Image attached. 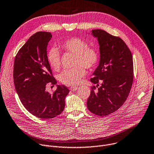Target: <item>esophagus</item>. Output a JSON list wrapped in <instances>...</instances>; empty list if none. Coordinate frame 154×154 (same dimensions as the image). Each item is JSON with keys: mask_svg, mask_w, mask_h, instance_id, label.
I'll return each instance as SVG.
<instances>
[{"mask_svg": "<svg viewBox=\"0 0 154 154\" xmlns=\"http://www.w3.org/2000/svg\"><path fill=\"white\" fill-rule=\"evenodd\" d=\"M77 87H74V86H73V87H70V90H71V91H75L77 89Z\"/></svg>", "mask_w": 154, "mask_h": 154, "instance_id": "34e87169", "label": "esophagus"}]
</instances>
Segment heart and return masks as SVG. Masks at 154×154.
I'll return each instance as SVG.
<instances>
[{
	"label": "heart",
	"mask_w": 154,
	"mask_h": 154,
	"mask_svg": "<svg viewBox=\"0 0 154 154\" xmlns=\"http://www.w3.org/2000/svg\"><path fill=\"white\" fill-rule=\"evenodd\" d=\"M60 49L67 53L75 54V66L72 69H66L61 72L59 80L67 86L79 85L82 78L85 75L86 71L84 67L88 69L95 67L100 60L98 51L94 48L89 47L85 41L79 38H69L59 44ZM47 59L49 66L54 70H58L60 66V55L59 51L51 48L48 53Z\"/></svg>",
	"instance_id": "obj_1"
}]
</instances>
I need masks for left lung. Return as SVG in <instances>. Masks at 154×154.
<instances>
[{
	"instance_id": "1",
	"label": "left lung",
	"mask_w": 154,
	"mask_h": 154,
	"mask_svg": "<svg viewBox=\"0 0 154 154\" xmlns=\"http://www.w3.org/2000/svg\"><path fill=\"white\" fill-rule=\"evenodd\" d=\"M91 32L98 41L100 59L94 77L90 79L97 87H91L87 105L92 113L104 116L116 111L126 101L134 78L133 59L121 38L100 29ZM98 83L102 84L98 88Z\"/></svg>"
}]
</instances>
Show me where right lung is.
Instances as JSON below:
<instances>
[{"mask_svg": "<svg viewBox=\"0 0 154 154\" xmlns=\"http://www.w3.org/2000/svg\"><path fill=\"white\" fill-rule=\"evenodd\" d=\"M51 38V33L45 32L32 35L18 51L14 66V82L20 101L31 114L42 119L63 112L69 92L64 85H57L53 94L46 90L48 85L57 84L47 59Z\"/></svg>", "mask_w": 154, "mask_h": 154, "instance_id": "right-lung-1", "label": "right lung"}]
</instances>
